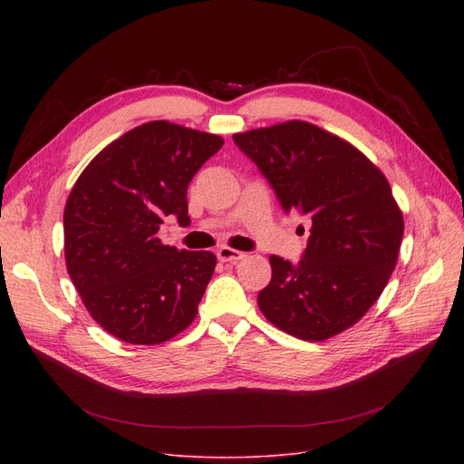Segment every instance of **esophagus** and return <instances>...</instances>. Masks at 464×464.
I'll list each match as a JSON object with an SVG mask.
<instances>
[{"label":"esophagus","mask_w":464,"mask_h":464,"mask_svg":"<svg viewBox=\"0 0 464 464\" xmlns=\"http://www.w3.org/2000/svg\"><path fill=\"white\" fill-rule=\"evenodd\" d=\"M217 257L222 263H236V261L244 259V254L237 249H232V247H220V249H217Z\"/></svg>","instance_id":"34e87169"}]
</instances>
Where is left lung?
<instances>
[{
    "instance_id": "1",
    "label": "left lung",
    "mask_w": 464,
    "mask_h": 464,
    "mask_svg": "<svg viewBox=\"0 0 464 464\" xmlns=\"http://www.w3.org/2000/svg\"><path fill=\"white\" fill-rule=\"evenodd\" d=\"M234 143L286 213L312 218L296 265L269 257L273 276L259 292V310L302 341L353 327L382 296L402 242V213L387 178L344 139L300 120L236 133Z\"/></svg>"
}]
</instances>
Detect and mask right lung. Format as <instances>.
<instances>
[{"instance_id":"obj_1","label":"right lung","mask_w":464,"mask_h":464,"mask_svg":"<svg viewBox=\"0 0 464 464\" xmlns=\"http://www.w3.org/2000/svg\"><path fill=\"white\" fill-rule=\"evenodd\" d=\"M222 137L166 120L102 149L63 210L65 265L92 319L130 344H160L198 315L217 257L164 246L166 217L188 227V186Z\"/></svg>"}]
</instances>
